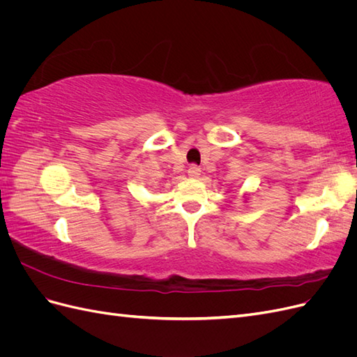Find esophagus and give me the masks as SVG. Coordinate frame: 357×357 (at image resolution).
Returning <instances> with one entry per match:
<instances>
[{
  "label": "esophagus",
  "mask_w": 357,
  "mask_h": 357,
  "mask_svg": "<svg viewBox=\"0 0 357 357\" xmlns=\"http://www.w3.org/2000/svg\"><path fill=\"white\" fill-rule=\"evenodd\" d=\"M188 176L190 178H198L201 176V168L198 165H190L188 169Z\"/></svg>",
  "instance_id": "1"
}]
</instances>
